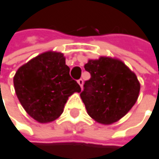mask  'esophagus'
<instances>
[{"label":"esophagus","instance_id":"esophagus-1","mask_svg":"<svg viewBox=\"0 0 159 159\" xmlns=\"http://www.w3.org/2000/svg\"><path fill=\"white\" fill-rule=\"evenodd\" d=\"M77 83L79 84V85L81 86V88H83V84H84V80L82 78H80L79 80H77Z\"/></svg>","mask_w":159,"mask_h":159}]
</instances>
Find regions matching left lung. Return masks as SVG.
<instances>
[{
  "label": "left lung",
  "instance_id": "obj_1",
  "mask_svg": "<svg viewBox=\"0 0 159 159\" xmlns=\"http://www.w3.org/2000/svg\"><path fill=\"white\" fill-rule=\"evenodd\" d=\"M84 69L91 78L84 82L80 96L87 113L102 124L116 122L138 100L140 84L136 75L123 62L105 57L89 60Z\"/></svg>",
  "mask_w": 159,
  "mask_h": 159
}]
</instances>
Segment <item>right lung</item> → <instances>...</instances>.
Masks as SVG:
<instances>
[{
  "label": "right lung",
  "instance_id": "add662e5",
  "mask_svg": "<svg viewBox=\"0 0 159 159\" xmlns=\"http://www.w3.org/2000/svg\"><path fill=\"white\" fill-rule=\"evenodd\" d=\"M69 71L64 55L52 51L36 57L18 69L13 78L15 92L30 116L40 123L60 116L68 97L81 92Z\"/></svg>",
  "mask_w": 159,
  "mask_h": 159
}]
</instances>
